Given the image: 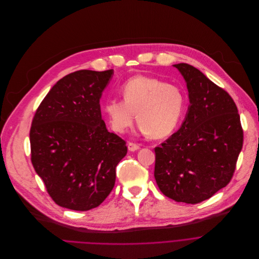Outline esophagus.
<instances>
[{
	"instance_id": "esophagus-1",
	"label": "esophagus",
	"mask_w": 259,
	"mask_h": 259,
	"mask_svg": "<svg viewBox=\"0 0 259 259\" xmlns=\"http://www.w3.org/2000/svg\"><path fill=\"white\" fill-rule=\"evenodd\" d=\"M127 148H128V150L130 151H132V152H134V151H137V150H139L140 148H141V146L140 145H138V144H135V143H128L127 144Z\"/></svg>"
}]
</instances>
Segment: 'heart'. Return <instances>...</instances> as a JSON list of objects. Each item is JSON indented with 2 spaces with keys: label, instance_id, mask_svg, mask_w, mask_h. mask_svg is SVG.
<instances>
[{
  "label": "heart",
  "instance_id": "heart-1",
  "mask_svg": "<svg viewBox=\"0 0 259 259\" xmlns=\"http://www.w3.org/2000/svg\"><path fill=\"white\" fill-rule=\"evenodd\" d=\"M122 100L108 99L103 111L111 128L125 133L137 113L139 130L153 139H162L179 125L185 110L183 91L172 84L146 75H137L120 88Z\"/></svg>",
  "mask_w": 259,
  "mask_h": 259
}]
</instances>
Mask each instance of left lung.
I'll return each mask as SVG.
<instances>
[{"mask_svg": "<svg viewBox=\"0 0 259 259\" xmlns=\"http://www.w3.org/2000/svg\"><path fill=\"white\" fill-rule=\"evenodd\" d=\"M174 66L187 83L190 106L179 131L155 148L154 177L166 197L196 204L232 180L243 130L235 102L225 90L190 64Z\"/></svg>", "mask_w": 259, "mask_h": 259, "instance_id": "left-lung-1", "label": "left lung"}]
</instances>
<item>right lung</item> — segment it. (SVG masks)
Masks as SVG:
<instances>
[{
  "instance_id": "1",
  "label": "right lung",
  "mask_w": 259,
  "mask_h": 259,
  "mask_svg": "<svg viewBox=\"0 0 259 259\" xmlns=\"http://www.w3.org/2000/svg\"><path fill=\"white\" fill-rule=\"evenodd\" d=\"M113 75L78 70L58 80L32 119L31 162L51 198L61 207L93 209L112 191L127 147L108 132L100 99Z\"/></svg>"
}]
</instances>
